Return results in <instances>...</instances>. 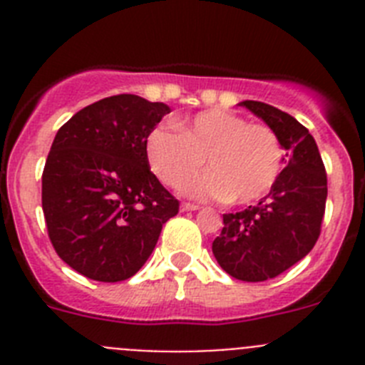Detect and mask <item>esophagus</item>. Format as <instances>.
<instances>
[{"label":"esophagus","instance_id":"esophagus-1","mask_svg":"<svg viewBox=\"0 0 365 365\" xmlns=\"http://www.w3.org/2000/svg\"><path fill=\"white\" fill-rule=\"evenodd\" d=\"M199 208H201V206L193 205V202H182V205H180V210L182 212H195L199 210Z\"/></svg>","mask_w":365,"mask_h":365}]
</instances>
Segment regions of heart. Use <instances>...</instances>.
<instances>
[{
    "label": "heart",
    "instance_id": "b5f03b06",
    "mask_svg": "<svg viewBox=\"0 0 365 365\" xmlns=\"http://www.w3.org/2000/svg\"><path fill=\"white\" fill-rule=\"evenodd\" d=\"M151 170L170 186L195 171L205 160L208 173L188 178L180 190L197 199H230L250 205L270 192L282 172L278 135L265 124L221 109L197 113L192 120L157 125L146 140Z\"/></svg>",
    "mask_w": 365,
    "mask_h": 365
}]
</instances>
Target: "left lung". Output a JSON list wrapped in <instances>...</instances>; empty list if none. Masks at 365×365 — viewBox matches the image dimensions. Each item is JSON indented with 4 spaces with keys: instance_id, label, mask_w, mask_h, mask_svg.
Masks as SVG:
<instances>
[{
    "instance_id": "left-lung-1",
    "label": "left lung",
    "mask_w": 365,
    "mask_h": 365,
    "mask_svg": "<svg viewBox=\"0 0 365 365\" xmlns=\"http://www.w3.org/2000/svg\"><path fill=\"white\" fill-rule=\"evenodd\" d=\"M240 106L278 135L287 166L256 206L222 215L225 227L212 243V252L232 278L265 282L303 259L318 241L327 173L316 140L294 117L256 100Z\"/></svg>"
}]
</instances>
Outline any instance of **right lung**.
Wrapping results in <instances>:
<instances>
[{
    "instance_id": "right-lung-1",
    "label": "right lung",
    "mask_w": 365,
    "mask_h": 365,
    "mask_svg": "<svg viewBox=\"0 0 365 365\" xmlns=\"http://www.w3.org/2000/svg\"><path fill=\"white\" fill-rule=\"evenodd\" d=\"M168 113L143 96H108L74 113L54 137L41 208L56 254L86 278H131L179 212L146 155L148 135Z\"/></svg>"
}]
</instances>
